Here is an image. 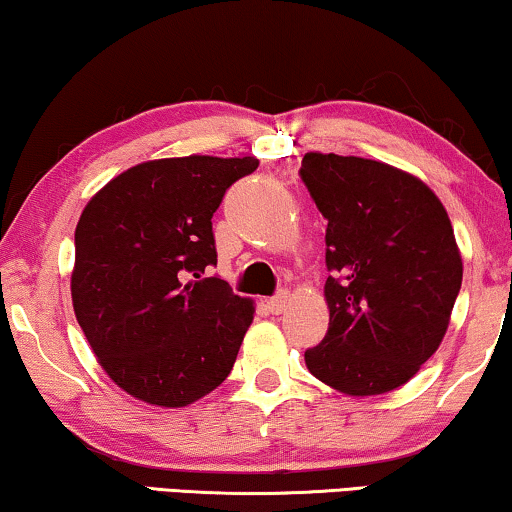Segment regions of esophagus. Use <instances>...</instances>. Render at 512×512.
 <instances>
[{
    "instance_id": "34e87169",
    "label": "esophagus",
    "mask_w": 512,
    "mask_h": 512,
    "mask_svg": "<svg viewBox=\"0 0 512 512\" xmlns=\"http://www.w3.org/2000/svg\"><path fill=\"white\" fill-rule=\"evenodd\" d=\"M286 305H289V291H279L277 296L268 298V310L272 314H282L286 310Z\"/></svg>"
}]
</instances>
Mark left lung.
I'll use <instances>...</instances> for the list:
<instances>
[{
  "label": "left lung",
  "mask_w": 512,
  "mask_h": 512,
  "mask_svg": "<svg viewBox=\"0 0 512 512\" xmlns=\"http://www.w3.org/2000/svg\"><path fill=\"white\" fill-rule=\"evenodd\" d=\"M307 191L328 221V331L307 370L347 396L403 387L450 326L464 263L438 195L415 174L359 156L305 153Z\"/></svg>",
  "instance_id": "left-lung-1"
}]
</instances>
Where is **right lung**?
<instances>
[{
  "label": "right lung",
  "mask_w": 512,
  "mask_h": 512,
  "mask_svg": "<svg viewBox=\"0 0 512 512\" xmlns=\"http://www.w3.org/2000/svg\"><path fill=\"white\" fill-rule=\"evenodd\" d=\"M254 156L146 160L88 200L76 223L72 303L114 384L184 408L226 380L254 303L219 277L212 216Z\"/></svg>",
  "instance_id": "obj_1"
}]
</instances>
